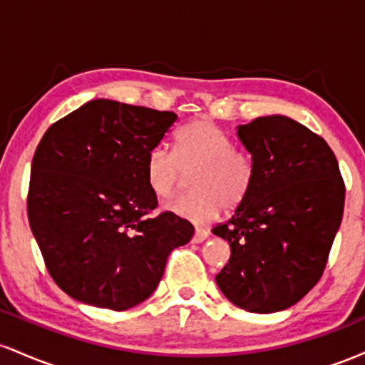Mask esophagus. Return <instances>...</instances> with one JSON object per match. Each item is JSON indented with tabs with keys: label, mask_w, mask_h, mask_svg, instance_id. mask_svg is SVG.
<instances>
[{
	"label": "esophagus",
	"mask_w": 365,
	"mask_h": 365,
	"mask_svg": "<svg viewBox=\"0 0 365 365\" xmlns=\"http://www.w3.org/2000/svg\"><path fill=\"white\" fill-rule=\"evenodd\" d=\"M207 237H209V233L206 232V230L197 228V230H195V233H194V238H192V242H194V244H200V242L206 240Z\"/></svg>",
	"instance_id": "34e87169"
}]
</instances>
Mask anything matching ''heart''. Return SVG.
<instances>
[{
    "instance_id": "heart-1",
    "label": "heart",
    "mask_w": 365,
    "mask_h": 365,
    "mask_svg": "<svg viewBox=\"0 0 365 365\" xmlns=\"http://www.w3.org/2000/svg\"><path fill=\"white\" fill-rule=\"evenodd\" d=\"M190 188L166 204V211L192 223H207L223 211L245 202L254 185V165L215 121L199 118L175 135V156L165 148L149 150L145 173L159 199L177 194L183 171H192Z\"/></svg>"
}]
</instances>
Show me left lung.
<instances>
[{
	"label": "left lung",
	"mask_w": 365,
	"mask_h": 365,
	"mask_svg": "<svg viewBox=\"0 0 365 365\" xmlns=\"http://www.w3.org/2000/svg\"><path fill=\"white\" fill-rule=\"evenodd\" d=\"M254 185L212 233L232 249L216 283L230 302L269 314L297 304L321 279L345 206V182L328 142L287 116L240 125Z\"/></svg>",
	"instance_id": "left-lung-1"
}]
</instances>
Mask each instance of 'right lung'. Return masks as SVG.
Instances as JSON below:
<instances>
[{"mask_svg":"<svg viewBox=\"0 0 365 365\" xmlns=\"http://www.w3.org/2000/svg\"><path fill=\"white\" fill-rule=\"evenodd\" d=\"M178 116L94 99L58 120L37 145L27 216L54 283L78 302L125 311L156 290L171 250L194 226L154 215L149 150Z\"/></svg>","mask_w":365,"mask_h":365,"instance_id":"1","label":"right lung"}]
</instances>
